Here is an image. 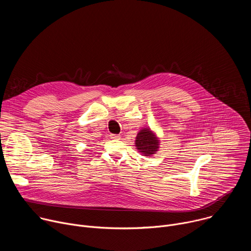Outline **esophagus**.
I'll return each mask as SVG.
<instances>
[{
    "mask_svg": "<svg viewBox=\"0 0 251 251\" xmlns=\"http://www.w3.org/2000/svg\"><path fill=\"white\" fill-rule=\"evenodd\" d=\"M110 138L111 139H118V138H120V135H118V134H110Z\"/></svg>",
    "mask_w": 251,
    "mask_h": 251,
    "instance_id": "obj_1",
    "label": "esophagus"
}]
</instances>
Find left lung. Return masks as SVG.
<instances>
[{
    "label": "left lung",
    "instance_id": "obj_1",
    "mask_svg": "<svg viewBox=\"0 0 251 251\" xmlns=\"http://www.w3.org/2000/svg\"><path fill=\"white\" fill-rule=\"evenodd\" d=\"M136 147L144 156H151L158 151L159 140L150 129L141 130L136 137Z\"/></svg>",
    "mask_w": 251,
    "mask_h": 251
}]
</instances>
